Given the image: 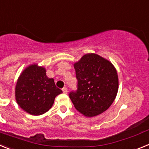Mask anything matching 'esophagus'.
Wrapping results in <instances>:
<instances>
[{"instance_id":"esophagus-1","label":"esophagus","mask_w":149,"mask_h":149,"mask_svg":"<svg viewBox=\"0 0 149 149\" xmlns=\"http://www.w3.org/2000/svg\"><path fill=\"white\" fill-rule=\"evenodd\" d=\"M62 91H63V93H64V94H67V88L66 87L63 88Z\"/></svg>"}]
</instances>
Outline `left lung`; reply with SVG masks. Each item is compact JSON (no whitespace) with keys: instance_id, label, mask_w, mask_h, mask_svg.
Masks as SVG:
<instances>
[{"instance_id":"left-lung-1","label":"left lung","mask_w":149,"mask_h":149,"mask_svg":"<svg viewBox=\"0 0 149 149\" xmlns=\"http://www.w3.org/2000/svg\"><path fill=\"white\" fill-rule=\"evenodd\" d=\"M77 91L70 93L75 108L86 117L107 110L118 90V76L109 61L94 53L83 55L74 64Z\"/></svg>"}]
</instances>
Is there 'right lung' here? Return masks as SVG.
Wrapping results in <instances>:
<instances>
[{
	"label": "right lung",
	"mask_w": 149,
	"mask_h": 149,
	"mask_svg": "<svg viewBox=\"0 0 149 149\" xmlns=\"http://www.w3.org/2000/svg\"><path fill=\"white\" fill-rule=\"evenodd\" d=\"M46 72L43 67L31 64L22 72L15 85L18 105L33 116H40L49 111L55 97L62 93L55 86L54 79L46 76Z\"/></svg>",
	"instance_id": "1"
}]
</instances>
